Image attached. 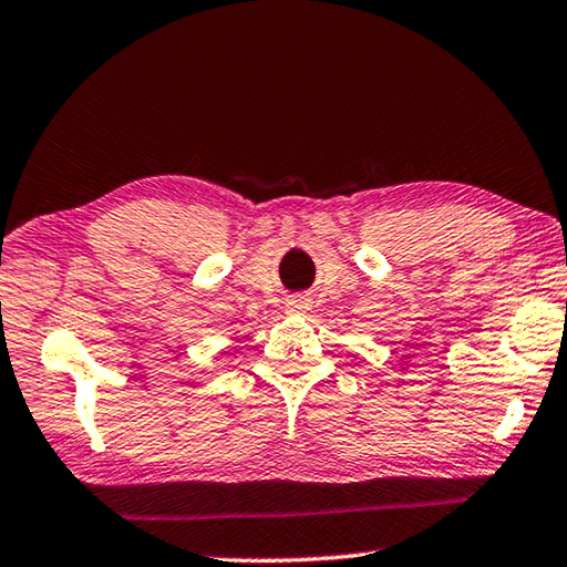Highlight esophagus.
Segmentation results:
<instances>
[{
	"label": "esophagus",
	"instance_id": "1",
	"mask_svg": "<svg viewBox=\"0 0 567 567\" xmlns=\"http://www.w3.org/2000/svg\"><path fill=\"white\" fill-rule=\"evenodd\" d=\"M287 310L295 312V315H305L307 310H312L310 297H305V295H295V297H290V300H287Z\"/></svg>",
	"mask_w": 567,
	"mask_h": 567
}]
</instances>
